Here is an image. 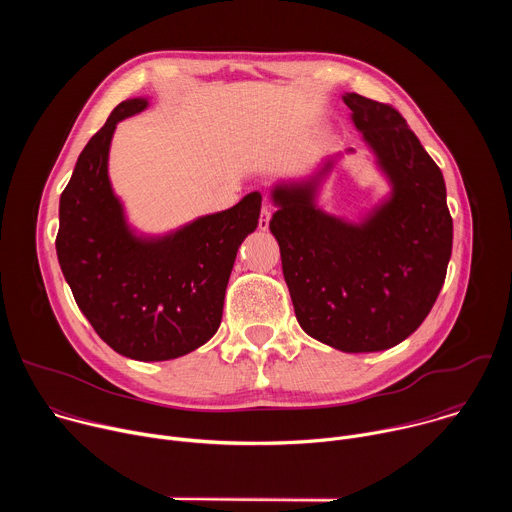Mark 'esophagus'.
<instances>
[{
	"label": "esophagus",
	"instance_id": "esophagus-1",
	"mask_svg": "<svg viewBox=\"0 0 512 512\" xmlns=\"http://www.w3.org/2000/svg\"><path fill=\"white\" fill-rule=\"evenodd\" d=\"M269 221H271V208H269V206H263V208H261V214H259V229H261V231H267V229H269Z\"/></svg>",
	"mask_w": 512,
	"mask_h": 512
}]
</instances>
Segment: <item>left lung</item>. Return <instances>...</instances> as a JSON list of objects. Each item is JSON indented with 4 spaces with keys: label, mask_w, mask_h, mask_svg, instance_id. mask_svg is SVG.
Listing matches in <instances>:
<instances>
[{
    "label": "left lung",
    "mask_w": 512,
    "mask_h": 512,
    "mask_svg": "<svg viewBox=\"0 0 512 512\" xmlns=\"http://www.w3.org/2000/svg\"><path fill=\"white\" fill-rule=\"evenodd\" d=\"M352 123L391 182V196L360 223L318 208L320 176L281 182L269 229L306 334L342 352L403 342L433 308L446 279L454 225L442 170L391 105L342 95Z\"/></svg>",
    "instance_id": "obj_1"
}]
</instances>
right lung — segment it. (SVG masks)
<instances>
[{"mask_svg": "<svg viewBox=\"0 0 512 512\" xmlns=\"http://www.w3.org/2000/svg\"><path fill=\"white\" fill-rule=\"evenodd\" d=\"M148 99L119 103L89 139L60 194L56 255L95 332L133 360H170L208 342L223 318L237 251L257 229L261 194L164 235L137 237L109 180L117 123Z\"/></svg>", "mask_w": 512, "mask_h": 512, "instance_id": "right-lung-1", "label": "right lung"}]
</instances>
